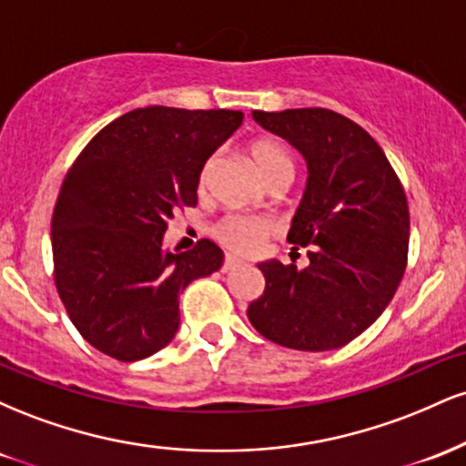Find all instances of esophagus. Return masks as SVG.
<instances>
[{
	"mask_svg": "<svg viewBox=\"0 0 466 466\" xmlns=\"http://www.w3.org/2000/svg\"><path fill=\"white\" fill-rule=\"evenodd\" d=\"M238 265H240V260L237 258V256H226V260H223L221 271H232V269H237Z\"/></svg>",
	"mask_w": 466,
	"mask_h": 466,
	"instance_id": "obj_1",
	"label": "esophagus"
}]
</instances>
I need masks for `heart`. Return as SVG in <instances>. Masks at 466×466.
<instances>
[{
  "mask_svg": "<svg viewBox=\"0 0 466 466\" xmlns=\"http://www.w3.org/2000/svg\"><path fill=\"white\" fill-rule=\"evenodd\" d=\"M249 162L256 168V173L263 177L267 184L278 179L289 181L293 170L291 155L282 144L274 140H254L248 147ZM217 166V157H210L199 175V190L208 186L212 177V170ZM276 232V223L267 217H248V215H229L223 217L221 221L212 228L215 237L223 248H228L234 254H254L260 249L271 234Z\"/></svg>",
  "mask_w": 466,
  "mask_h": 466,
  "instance_id": "heart-1",
  "label": "heart"
}]
</instances>
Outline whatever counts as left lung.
<instances>
[{"label":"left lung","mask_w":466,"mask_h":466,"mask_svg":"<svg viewBox=\"0 0 466 466\" xmlns=\"http://www.w3.org/2000/svg\"><path fill=\"white\" fill-rule=\"evenodd\" d=\"M307 162V190L289 243L309 267L260 263L265 291L248 309L251 326L274 344L333 350L370 326L392 300L410 243L405 190L370 133L322 106L254 111Z\"/></svg>","instance_id":"8db88e82"}]
</instances>
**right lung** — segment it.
I'll use <instances>...</instances> for the list:
<instances>
[{"label":"right lung","instance_id":"obj_1","mask_svg":"<svg viewBox=\"0 0 466 466\" xmlns=\"http://www.w3.org/2000/svg\"><path fill=\"white\" fill-rule=\"evenodd\" d=\"M240 111L144 106L98 131L67 170L52 215L55 285L96 350L137 361L179 329V293L223 265L201 238L170 254L177 210L197 206L203 164L238 129Z\"/></svg>","mask_w":466,"mask_h":466}]
</instances>
